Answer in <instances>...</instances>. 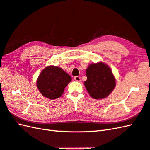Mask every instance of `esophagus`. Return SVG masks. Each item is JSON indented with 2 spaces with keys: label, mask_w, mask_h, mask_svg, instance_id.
Returning <instances> with one entry per match:
<instances>
[{
  "label": "esophagus",
  "mask_w": 150,
  "mask_h": 150,
  "mask_svg": "<svg viewBox=\"0 0 150 150\" xmlns=\"http://www.w3.org/2000/svg\"><path fill=\"white\" fill-rule=\"evenodd\" d=\"M74 79H75L76 81L79 82V81H81V78L79 77V76H75V77H74Z\"/></svg>",
  "instance_id": "1"
}]
</instances>
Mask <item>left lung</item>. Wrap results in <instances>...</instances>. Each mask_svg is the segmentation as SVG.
Segmentation results:
<instances>
[{"instance_id": "left-lung-1", "label": "left lung", "mask_w": 150, "mask_h": 150, "mask_svg": "<svg viewBox=\"0 0 150 150\" xmlns=\"http://www.w3.org/2000/svg\"><path fill=\"white\" fill-rule=\"evenodd\" d=\"M87 79L85 88L92 98L100 99L106 98L115 86V79L110 68L103 62L91 64L86 70Z\"/></svg>"}]
</instances>
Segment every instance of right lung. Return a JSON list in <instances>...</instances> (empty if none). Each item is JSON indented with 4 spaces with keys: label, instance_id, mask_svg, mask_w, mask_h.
I'll return each mask as SVG.
<instances>
[{
    "label": "right lung",
    "instance_id": "obj_1",
    "mask_svg": "<svg viewBox=\"0 0 150 150\" xmlns=\"http://www.w3.org/2000/svg\"><path fill=\"white\" fill-rule=\"evenodd\" d=\"M72 78L60 67L49 65L40 74L36 86L44 97L55 99L61 97Z\"/></svg>",
    "mask_w": 150,
    "mask_h": 150
}]
</instances>
